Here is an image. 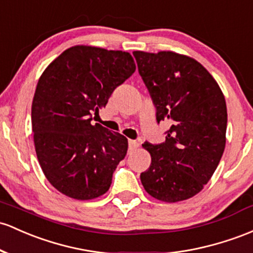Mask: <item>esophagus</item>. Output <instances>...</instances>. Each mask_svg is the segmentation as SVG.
Instances as JSON below:
<instances>
[{
	"mask_svg": "<svg viewBox=\"0 0 253 253\" xmlns=\"http://www.w3.org/2000/svg\"><path fill=\"white\" fill-rule=\"evenodd\" d=\"M138 146H139V143H138V141L132 140V139L128 140V148H129V150H135V149L138 148Z\"/></svg>",
	"mask_w": 253,
	"mask_h": 253,
	"instance_id": "esophagus-1",
	"label": "esophagus"
}]
</instances>
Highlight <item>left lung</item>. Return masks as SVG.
<instances>
[{"label": "left lung", "mask_w": 253, "mask_h": 253, "mask_svg": "<svg viewBox=\"0 0 253 253\" xmlns=\"http://www.w3.org/2000/svg\"><path fill=\"white\" fill-rule=\"evenodd\" d=\"M157 122L168 120L166 141L145 143L151 165L140 174L150 196L167 203L203 190L226 146L227 107L217 82L198 61L174 51H133Z\"/></svg>", "instance_id": "left-lung-1"}]
</instances>
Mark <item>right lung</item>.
I'll return each mask as SVG.
<instances>
[{
	"label": "right lung",
	"mask_w": 253,
	"mask_h": 253,
	"mask_svg": "<svg viewBox=\"0 0 253 253\" xmlns=\"http://www.w3.org/2000/svg\"><path fill=\"white\" fill-rule=\"evenodd\" d=\"M134 71L129 52L74 45L42 73L31 112L36 154L48 181L69 198L90 201L109 190L128 141L91 124V114Z\"/></svg>",
	"instance_id": "1"
}]
</instances>
